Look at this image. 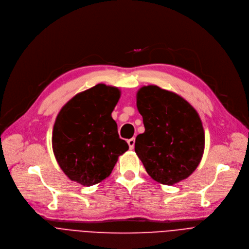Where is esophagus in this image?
I'll return each mask as SVG.
<instances>
[{
  "mask_svg": "<svg viewBox=\"0 0 249 249\" xmlns=\"http://www.w3.org/2000/svg\"><path fill=\"white\" fill-rule=\"evenodd\" d=\"M127 143H128L129 149H133L134 143H135V138H130V139H128V140H127Z\"/></svg>",
  "mask_w": 249,
  "mask_h": 249,
  "instance_id": "esophagus-1",
  "label": "esophagus"
}]
</instances>
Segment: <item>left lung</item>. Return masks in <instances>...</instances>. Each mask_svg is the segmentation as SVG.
<instances>
[{
  "label": "left lung",
  "mask_w": 249,
  "mask_h": 249,
  "mask_svg": "<svg viewBox=\"0 0 249 249\" xmlns=\"http://www.w3.org/2000/svg\"><path fill=\"white\" fill-rule=\"evenodd\" d=\"M136 106L145 131L136 136L134 150L148 175L167 185L188 178L204 152V129L197 112L178 94L156 85L138 90Z\"/></svg>",
  "instance_id": "8db88e82"
}]
</instances>
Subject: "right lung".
I'll use <instances>...</instances> for the list:
<instances>
[{"label":"right lung","instance_id":"obj_1","mask_svg":"<svg viewBox=\"0 0 249 249\" xmlns=\"http://www.w3.org/2000/svg\"><path fill=\"white\" fill-rule=\"evenodd\" d=\"M120 96L117 87L97 84L76 94L57 116L53 151L70 179L84 186L102 181L128 149L111 116Z\"/></svg>","mask_w":249,"mask_h":249}]
</instances>
